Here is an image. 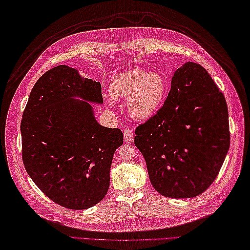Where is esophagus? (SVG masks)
I'll return each instance as SVG.
<instances>
[{
  "mask_svg": "<svg viewBox=\"0 0 250 250\" xmlns=\"http://www.w3.org/2000/svg\"><path fill=\"white\" fill-rule=\"evenodd\" d=\"M133 139H135V132H133L132 129L129 128V127H126V128L124 129V140H125V142L132 143L133 142Z\"/></svg>",
  "mask_w": 250,
  "mask_h": 250,
  "instance_id": "obj_1",
  "label": "esophagus"
}]
</instances>
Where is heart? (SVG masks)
<instances>
[{
    "mask_svg": "<svg viewBox=\"0 0 250 250\" xmlns=\"http://www.w3.org/2000/svg\"><path fill=\"white\" fill-rule=\"evenodd\" d=\"M108 91L112 100L127 99L130 117L143 121L153 117L159 109L167 86L159 73L135 69L113 76Z\"/></svg>",
    "mask_w": 250,
    "mask_h": 250,
    "instance_id": "heart-1",
    "label": "heart"
}]
</instances>
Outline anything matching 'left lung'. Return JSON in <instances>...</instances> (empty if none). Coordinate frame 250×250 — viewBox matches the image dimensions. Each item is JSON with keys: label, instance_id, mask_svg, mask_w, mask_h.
<instances>
[{"label": "left lung", "instance_id": "left-lung-1", "mask_svg": "<svg viewBox=\"0 0 250 250\" xmlns=\"http://www.w3.org/2000/svg\"><path fill=\"white\" fill-rule=\"evenodd\" d=\"M136 135L155 190L195 197L212 185L228 153L226 100L202 65L187 62L174 73L163 106Z\"/></svg>", "mask_w": 250, "mask_h": 250}]
</instances>
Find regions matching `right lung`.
Wrapping results in <instances>:
<instances>
[{
  "instance_id": "add662e5",
  "label": "right lung",
  "mask_w": 250,
  "mask_h": 250,
  "mask_svg": "<svg viewBox=\"0 0 250 250\" xmlns=\"http://www.w3.org/2000/svg\"><path fill=\"white\" fill-rule=\"evenodd\" d=\"M87 102L102 104L101 83L66 65L55 66L35 83L21 121L29 177L54 203L73 210L105 197L114 151L123 144L121 129L97 123Z\"/></svg>"
}]
</instances>
